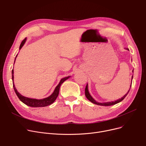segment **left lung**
Instances as JSON below:
<instances>
[{
    "instance_id": "8db88e82",
    "label": "left lung",
    "mask_w": 146,
    "mask_h": 146,
    "mask_svg": "<svg viewBox=\"0 0 146 146\" xmlns=\"http://www.w3.org/2000/svg\"><path fill=\"white\" fill-rule=\"evenodd\" d=\"M128 50H129L128 48H127ZM133 76H132V79H133ZM131 86H130V88H131ZM129 90L128 91V92L123 96L122 98H121V99H118V100L117 101H112V102H104V103H100V102H96L95 99L91 96V95H90L89 92V90H88V84L86 85V88H85V96L87 98V99H88L89 101H90L91 102H92L93 104H96V105H101V106H111V105H115L119 102H120L121 101H122L123 99L126 97V96L127 95V94H128Z\"/></svg>"
}]
</instances>
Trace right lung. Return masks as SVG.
Returning a JSON list of instances; mask_svg holds the SVG:
<instances>
[{
	"instance_id": "obj_1",
	"label": "right lung",
	"mask_w": 146,
	"mask_h": 146,
	"mask_svg": "<svg viewBox=\"0 0 146 146\" xmlns=\"http://www.w3.org/2000/svg\"><path fill=\"white\" fill-rule=\"evenodd\" d=\"M26 40H27V38H25V39L22 41V42L20 45V47H19V50H21V48L23 47V45H24L25 42H26ZM17 55L16 56V57H17ZM15 60H16V58H15V59L14 63L15 62ZM13 73L14 72H13V70H12V81H13V87L15 93H16L17 96L20 99V101L21 102H22L25 105H27L29 106H31V107H44V106H48V105L52 104L54 102L56 101V98H57V96L58 95L60 88V86L61 84H62L65 80H66L67 79H68L70 77V76H68V77H66V78L61 79L60 83H58V85L55 88L54 91L53 92V93L50 96L42 99H32V98L25 97L24 96H22L21 94H20L18 92L17 89L15 88V86L14 85Z\"/></svg>"
}]
</instances>
